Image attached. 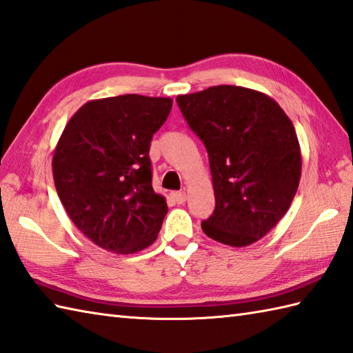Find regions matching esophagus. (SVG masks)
<instances>
[{
	"label": "esophagus",
	"instance_id": "1",
	"mask_svg": "<svg viewBox=\"0 0 353 353\" xmlns=\"http://www.w3.org/2000/svg\"><path fill=\"white\" fill-rule=\"evenodd\" d=\"M171 199L174 200L177 205H183L185 201H186V192H183V191L182 192H172L171 194Z\"/></svg>",
	"mask_w": 353,
	"mask_h": 353
}]
</instances>
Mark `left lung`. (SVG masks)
I'll use <instances>...</instances> for the list:
<instances>
[{
    "label": "left lung",
    "mask_w": 353,
    "mask_h": 353,
    "mask_svg": "<svg viewBox=\"0 0 353 353\" xmlns=\"http://www.w3.org/2000/svg\"><path fill=\"white\" fill-rule=\"evenodd\" d=\"M176 100L209 154L215 211L201 229L226 245L256 243L288 211L301 182L291 119L272 97L243 86H211Z\"/></svg>",
    "instance_id": "1"
}]
</instances>
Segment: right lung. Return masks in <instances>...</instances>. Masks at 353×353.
<instances>
[{
  "label": "right lung",
  "instance_id": "right-lung-1",
  "mask_svg": "<svg viewBox=\"0 0 353 353\" xmlns=\"http://www.w3.org/2000/svg\"><path fill=\"white\" fill-rule=\"evenodd\" d=\"M171 99L127 94L91 100L71 117L52 156L54 185L71 221L108 252L152 245L168 212L152 186L148 152Z\"/></svg>",
  "mask_w": 353,
  "mask_h": 353
}]
</instances>
